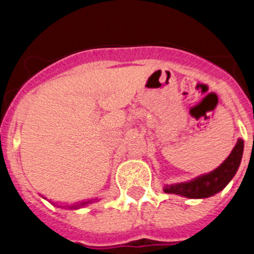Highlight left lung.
Wrapping results in <instances>:
<instances>
[{
	"label": "left lung",
	"mask_w": 254,
	"mask_h": 254,
	"mask_svg": "<svg viewBox=\"0 0 254 254\" xmlns=\"http://www.w3.org/2000/svg\"><path fill=\"white\" fill-rule=\"evenodd\" d=\"M243 147V140L239 138L232 154L229 155L228 159L214 172L198 177L193 181L186 182V183L165 186L164 192L181 194V196L188 197V198H206V197L214 196L215 193L224 190L235 176L238 168L241 165Z\"/></svg>",
	"instance_id": "obj_1"
}]
</instances>
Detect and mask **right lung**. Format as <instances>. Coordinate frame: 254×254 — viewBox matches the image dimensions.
Here are the masks:
<instances>
[{
  "instance_id": "add662e5",
  "label": "right lung",
  "mask_w": 254,
  "mask_h": 254,
  "mask_svg": "<svg viewBox=\"0 0 254 254\" xmlns=\"http://www.w3.org/2000/svg\"><path fill=\"white\" fill-rule=\"evenodd\" d=\"M91 201H87V202H82V203H80V205H75V206H72V208H78L80 207V206H85V205H87V203H90Z\"/></svg>"
}]
</instances>
